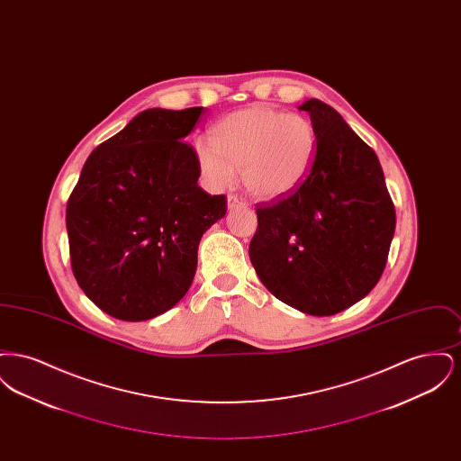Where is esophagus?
<instances>
[{
	"instance_id": "obj_1",
	"label": "esophagus",
	"mask_w": 461,
	"mask_h": 461,
	"mask_svg": "<svg viewBox=\"0 0 461 461\" xmlns=\"http://www.w3.org/2000/svg\"><path fill=\"white\" fill-rule=\"evenodd\" d=\"M239 207H245V202L237 197V195H230L228 197V209H239Z\"/></svg>"
}]
</instances>
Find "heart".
<instances>
[{
	"label": "heart",
	"instance_id": "b5f03b06",
	"mask_svg": "<svg viewBox=\"0 0 461 461\" xmlns=\"http://www.w3.org/2000/svg\"><path fill=\"white\" fill-rule=\"evenodd\" d=\"M316 155L318 131L311 119L263 105L228 113L212 126L211 143H195L198 169L211 188H228L240 171L243 188L264 202L297 192Z\"/></svg>",
	"mask_w": 461,
	"mask_h": 461
}]
</instances>
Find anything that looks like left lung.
I'll return each instance as SVG.
<instances>
[{
	"label": "left lung",
	"instance_id": "left-lung-1",
	"mask_svg": "<svg viewBox=\"0 0 461 461\" xmlns=\"http://www.w3.org/2000/svg\"><path fill=\"white\" fill-rule=\"evenodd\" d=\"M299 109L318 131L314 167L297 192L258 205L249 256L276 299L331 316L380 280L394 237V203L378 157L337 110L316 98Z\"/></svg>",
	"mask_w": 461,
	"mask_h": 461
}]
</instances>
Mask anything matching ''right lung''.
<instances>
[{
    "instance_id": "right-lung-1",
    "label": "right lung",
    "mask_w": 461,
    "mask_h": 461,
    "mask_svg": "<svg viewBox=\"0 0 461 461\" xmlns=\"http://www.w3.org/2000/svg\"><path fill=\"white\" fill-rule=\"evenodd\" d=\"M203 107L149 109L96 147L67 202L72 273L110 316L145 321L176 306L194 282L202 235L226 197L197 185L183 140Z\"/></svg>"
}]
</instances>
